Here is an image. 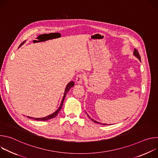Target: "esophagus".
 <instances>
[{"instance_id":"34e87169","label":"esophagus","mask_w":158,"mask_h":158,"mask_svg":"<svg viewBox=\"0 0 158 158\" xmlns=\"http://www.w3.org/2000/svg\"><path fill=\"white\" fill-rule=\"evenodd\" d=\"M83 76H82V75H81V74H79V75H77V77H76V82L77 83V84H82V81H83Z\"/></svg>"}]
</instances>
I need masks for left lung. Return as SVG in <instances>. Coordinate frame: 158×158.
Masks as SVG:
<instances>
[{"instance_id": "8db88e82", "label": "left lung", "mask_w": 158, "mask_h": 158, "mask_svg": "<svg viewBox=\"0 0 158 158\" xmlns=\"http://www.w3.org/2000/svg\"><path fill=\"white\" fill-rule=\"evenodd\" d=\"M133 55L136 57V58H138L140 61H141V57H140V55H139V52H138V51L136 49H134V52H133ZM87 113V112H86ZM87 116H88V118H89L90 119H91L94 123H97V124H102V125H108V124H104V123H99V122H98V121H95L94 119H92L91 117H90L89 116V114L87 113Z\"/></svg>"}]
</instances>
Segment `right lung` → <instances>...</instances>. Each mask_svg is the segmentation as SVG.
Masks as SVG:
<instances>
[{
	"label": "right lung",
	"mask_w": 158,
	"mask_h": 158,
	"mask_svg": "<svg viewBox=\"0 0 158 158\" xmlns=\"http://www.w3.org/2000/svg\"><path fill=\"white\" fill-rule=\"evenodd\" d=\"M25 42H26V40H25L24 42H22V43H21L19 48L21 47V46H22V45H23ZM74 85V82L73 81H71L70 82H69L68 84H67V85H66V87H65V91H64V96H63V97H62V99L61 102H60V106H59V108H58L54 112H53L52 114H50V115H48V116H46V117L40 118H32V117H30V116H27V117H28L29 118H30V119H32L37 120V121H48V120H49V119H52V118L56 117V116H57L58 113H59V112L60 110V109H61V108H62V107L63 102H64V99H65V96H66V94H67V93L69 92V89H70L71 87H73Z\"/></svg>",
	"instance_id": "right-lung-1"
}]
</instances>
